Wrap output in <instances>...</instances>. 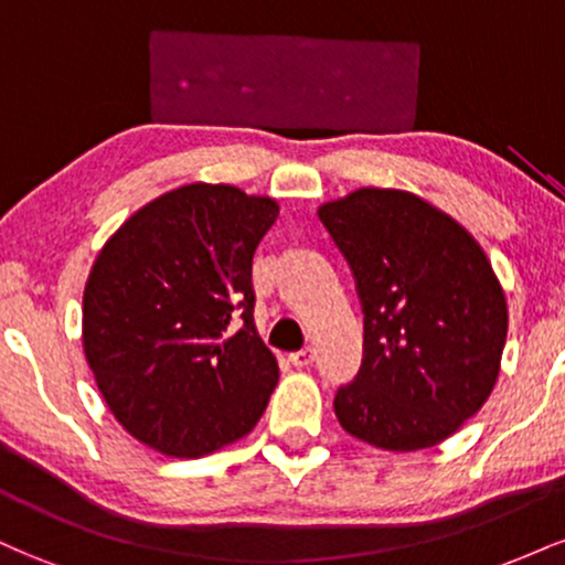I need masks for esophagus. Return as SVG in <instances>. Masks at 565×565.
<instances>
[{
	"label": "esophagus",
	"instance_id": "obj_1",
	"mask_svg": "<svg viewBox=\"0 0 565 565\" xmlns=\"http://www.w3.org/2000/svg\"><path fill=\"white\" fill-rule=\"evenodd\" d=\"M313 359H316L313 348H302V350H297V353L289 355L291 366H308V364H313Z\"/></svg>",
	"mask_w": 565,
	"mask_h": 565
}]
</instances>
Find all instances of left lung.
Segmentation results:
<instances>
[{
    "label": "left lung",
    "mask_w": 565,
    "mask_h": 565,
    "mask_svg": "<svg viewBox=\"0 0 565 565\" xmlns=\"http://www.w3.org/2000/svg\"><path fill=\"white\" fill-rule=\"evenodd\" d=\"M319 217L364 308V361L334 395L337 419L385 451L440 444L499 377L508 302L489 257L457 220L395 188H359Z\"/></svg>",
    "instance_id": "8db88e82"
}]
</instances>
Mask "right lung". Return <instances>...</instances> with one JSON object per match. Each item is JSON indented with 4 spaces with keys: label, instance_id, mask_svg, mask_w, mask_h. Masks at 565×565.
Returning <instances> with one entry per match:
<instances>
[{
    "label": "right lung",
    "instance_id": "right-lung-1",
    "mask_svg": "<svg viewBox=\"0 0 565 565\" xmlns=\"http://www.w3.org/2000/svg\"><path fill=\"white\" fill-rule=\"evenodd\" d=\"M276 217L270 196L191 183L103 244L84 287V355L140 444L204 457L263 417L278 364L255 329L252 257Z\"/></svg>",
    "mask_w": 565,
    "mask_h": 565
}]
</instances>
